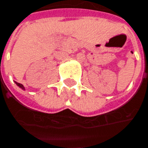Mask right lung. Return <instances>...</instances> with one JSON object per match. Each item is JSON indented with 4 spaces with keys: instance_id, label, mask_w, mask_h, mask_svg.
<instances>
[{
    "instance_id": "right-lung-1",
    "label": "right lung",
    "mask_w": 148,
    "mask_h": 148,
    "mask_svg": "<svg viewBox=\"0 0 148 148\" xmlns=\"http://www.w3.org/2000/svg\"><path fill=\"white\" fill-rule=\"evenodd\" d=\"M16 84L19 87H21V89H24V90H25V88H24V86H23V85H22V84H21V83H18V82H16Z\"/></svg>"
}]
</instances>
